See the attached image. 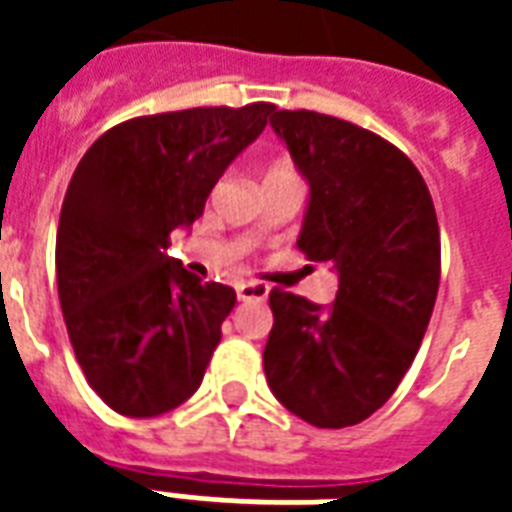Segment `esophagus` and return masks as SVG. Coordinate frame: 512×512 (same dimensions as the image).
<instances>
[{
  "instance_id": "34e87169",
  "label": "esophagus",
  "mask_w": 512,
  "mask_h": 512,
  "mask_svg": "<svg viewBox=\"0 0 512 512\" xmlns=\"http://www.w3.org/2000/svg\"><path fill=\"white\" fill-rule=\"evenodd\" d=\"M235 293L241 301H266L268 299V285H260V282H241L235 285Z\"/></svg>"
}]
</instances>
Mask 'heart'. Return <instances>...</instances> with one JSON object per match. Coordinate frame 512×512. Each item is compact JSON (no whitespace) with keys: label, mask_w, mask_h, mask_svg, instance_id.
Segmentation results:
<instances>
[{"label":"heart","mask_w":512,"mask_h":512,"mask_svg":"<svg viewBox=\"0 0 512 512\" xmlns=\"http://www.w3.org/2000/svg\"><path fill=\"white\" fill-rule=\"evenodd\" d=\"M279 175H293V169H290L288 164H282V161H274V164L266 169V178H279Z\"/></svg>","instance_id":"obj_1"}]
</instances>
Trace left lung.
Listing matches in <instances>:
<instances>
[{"instance_id":"left-lung-1","label":"left lung","mask_w":512,"mask_h":512,"mask_svg":"<svg viewBox=\"0 0 512 512\" xmlns=\"http://www.w3.org/2000/svg\"><path fill=\"white\" fill-rule=\"evenodd\" d=\"M271 128L310 180L299 249L334 263L340 288L329 310L271 290L263 370L290 414L348 428L392 397L425 337L441 277L436 208L384 136L310 109H279Z\"/></svg>"}]
</instances>
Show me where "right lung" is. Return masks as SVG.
Returning <instances> with one entry per match:
<instances>
[{
	"label": "right lung",
	"instance_id": "obj_1",
	"mask_svg": "<svg viewBox=\"0 0 512 512\" xmlns=\"http://www.w3.org/2000/svg\"><path fill=\"white\" fill-rule=\"evenodd\" d=\"M274 104L197 106L109 128L73 172L57 227V290L87 384L123 417L189 400L222 340L235 290L167 255Z\"/></svg>",
	"mask_w": 512,
	"mask_h": 512
}]
</instances>
